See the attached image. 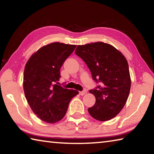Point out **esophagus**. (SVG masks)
I'll list each match as a JSON object with an SVG mask.
<instances>
[{"instance_id":"34e87169","label":"esophagus","mask_w":154,"mask_h":154,"mask_svg":"<svg viewBox=\"0 0 154 154\" xmlns=\"http://www.w3.org/2000/svg\"><path fill=\"white\" fill-rule=\"evenodd\" d=\"M86 93H87L86 90H83V91H81V92H79V94L81 96H83V95H85Z\"/></svg>"}]
</instances>
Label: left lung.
<instances>
[{
    "label": "left lung",
    "instance_id": "obj_1",
    "mask_svg": "<svg viewBox=\"0 0 154 154\" xmlns=\"http://www.w3.org/2000/svg\"><path fill=\"white\" fill-rule=\"evenodd\" d=\"M75 54L87 64L93 80L99 83L90 90L96 103L88 108L90 116L99 121H107L118 115L128 97L131 80L128 64L120 51L103 42L78 45Z\"/></svg>",
    "mask_w": 154,
    "mask_h": 154
}]
</instances>
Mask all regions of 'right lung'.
Masks as SVG:
<instances>
[{
  "label": "right lung",
  "instance_id": "1",
  "mask_svg": "<svg viewBox=\"0 0 154 154\" xmlns=\"http://www.w3.org/2000/svg\"><path fill=\"white\" fill-rule=\"evenodd\" d=\"M76 45L53 43L34 54L25 66L24 90L28 105L41 120L55 123L64 118L71 99L79 94L58 84L60 68Z\"/></svg>",
  "mask_w": 154,
  "mask_h": 154
}]
</instances>
